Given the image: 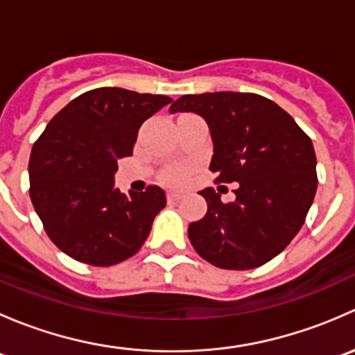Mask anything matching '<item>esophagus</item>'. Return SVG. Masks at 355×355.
<instances>
[{"instance_id":"1","label":"esophagus","mask_w":355,"mask_h":355,"mask_svg":"<svg viewBox=\"0 0 355 355\" xmlns=\"http://www.w3.org/2000/svg\"><path fill=\"white\" fill-rule=\"evenodd\" d=\"M180 199H182L180 192H168V200H171V202H175V200H180Z\"/></svg>"}]
</instances>
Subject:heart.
I'll list each match as a JSON object with an SVG mask.
<instances>
[{
	"label": "heart",
	"instance_id": "heart-1",
	"mask_svg": "<svg viewBox=\"0 0 355 355\" xmlns=\"http://www.w3.org/2000/svg\"><path fill=\"white\" fill-rule=\"evenodd\" d=\"M182 180H184V175H180V173L171 175V182H182Z\"/></svg>",
	"mask_w": 355,
	"mask_h": 355
}]
</instances>
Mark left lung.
<instances>
[{"label":"left lung","instance_id":"8db88e82","mask_svg":"<svg viewBox=\"0 0 355 355\" xmlns=\"http://www.w3.org/2000/svg\"><path fill=\"white\" fill-rule=\"evenodd\" d=\"M206 120L216 182H237L235 200L199 192L207 213L189 225L202 259L223 270H252L273 259L302 228L318 189L311 139L277 103L252 92H206L178 98L170 113Z\"/></svg>","mask_w":355,"mask_h":355}]
</instances>
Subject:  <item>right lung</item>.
<instances>
[{"label": "right lung", "instance_id": "obj_1", "mask_svg": "<svg viewBox=\"0 0 355 355\" xmlns=\"http://www.w3.org/2000/svg\"><path fill=\"white\" fill-rule=\"evenodd\" d=\"M170 103L161 94L101 87L49 121L32 148L28 180L35 213L60 250L111 266L141 249L166 196L157 185L123 194L114 173L118 159L132 156L141 125Z\"/></svg>", "mask_w": 355, "mask_h": 355}]
</instances>
